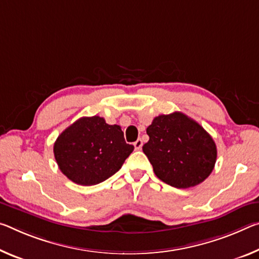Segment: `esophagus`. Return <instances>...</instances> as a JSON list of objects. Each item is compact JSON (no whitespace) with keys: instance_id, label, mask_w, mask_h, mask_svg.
Masks as SVG:
<instances>
[{"instance_id":"34e87169","label":"esophagus","mask_w":259,"mask_h":259,"mask_svg":"<svg viewBox=\"0 0 259 259\" xmlns=\"http://www.w3.org/2000/svg\"><path fill=\"white\" fill-rule=\"evenodd\" d=\"M134 146H135V150H136V151L141 150L142 146H143V141H142V139H137V141L134 143Z\"/></svg>"}]
</instances>
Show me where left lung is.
<instances>
[{
    "label": "left lung",
    "instance_id": "left-lung-1",
    "mask_svg": "<svg viewBox=\"0 0 259 259\" xmlns=\"http://www.w3.org/2000/svg\"><path fill=\"white\" fill-rule=\"evenodd\" d=\"M143 146L154 174L179 189L195 187L212 173L217 146L199 123L181 112L154 117Z\"/></svg>",
    "mask_w": 259,
    "mask_h": 259
}]
</instances>
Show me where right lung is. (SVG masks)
<instances>
[{
	"label": "right lung",
	"instance_id": "add662e5",
	"mask_svg": "<svg viewBox=\"0 0 259 259\" xmlns=\"http://www.w3.org/2000/svg\"><path fill=\"white\" fill-rule=\"evenodd\" d=\"M134 151L120 125L104 117H80L57 137L54 155L61 171L80 186L104 182L122 167Z\"/></svg>",
	"mask_w": 259,
	"mask_h": 259
}]
</instances>
